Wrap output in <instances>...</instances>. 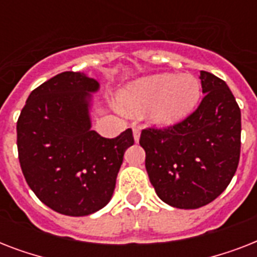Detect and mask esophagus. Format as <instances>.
<instances>
[{"mask_svg":"<svg viewBox=\"0 0 257 257\" xmlns=\"http://www.w3.org/2000/svg\"><path fill=\"white\" fill-rule=\"evenodd\" d=\"M140 126H133V137H135V141H136V143L140 140Z\"/></svg>","mask_w":257,"mask_h":257,"instance_id":"esophagus-1","label":"esophagus"}]
</instances>
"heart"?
<instances>
[{"instance_id":"b5f03b06","label":"heart","mask_w":257,"mask_h":257,"mask_svg":"<svg viewBox=\"0 0 257 257\" xmlns=\"http://www.w3.org/2000/svg\"><path fill=\"white\" fill-rule=\"evenodd\" d=\"M200 84L193 76L163 73L141 78L121 93L122 104L131 110L149 108V120L157 125H173L195 109Z\"/></svg>"}]
</instances>
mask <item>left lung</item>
I'll return each instance as SVG.
<instances>
[{
  "label": "left lung",
  "mask_w": 257,
  "mask_h": 257,
  "mask_svg": "<svg viewBox=\"0 0 257 257\" xmlns=\"http://www.w3.org/2000/svg\"><path fill=\"white\" fill-rule=\"evenodd\" d=\"M204 97L195 112L165 128L143 129L145 168L157 196L180 209L204 207L231 183L240 160L241 112L231 89L200 72Z\"/></svg>",
  "instance_id": "left-lung-1"
}]
</instances>
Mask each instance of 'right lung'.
Segmentation results:
<instances>
[{
	"label": "right lung",
	"instance_id": "right-lung-1",
	"mask_svg": "<svg viewBox=\"0 0 257 257\" xmlns=\"http://www.w3.org/2000/svg\"><path fill=\"white\" fill-rule=\"evenodd\" d=\"M98 82L62 72L30 93L17 121L18 160L34 195L53 211L86 216L112 199L129 128L114 139L90 131L89 101Z\"/></svg>",
	"mask_w": 257,
	"mask_h": 257
}]
</instances>
